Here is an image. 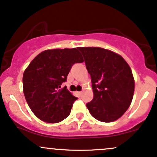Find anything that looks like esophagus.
Listing matches in <instances>:
<instances>
[{
	"label": "esophagus",
	"instance_id": "1",
	"mask_svg": "<svg viewBox=\"0 0 157 157\" xmlns=\"http://www.w3.org/2000/svg\"><path fill=\"white\" fill-rule=\"evenodd\" d=\"M77 93H78V95H82V91H78V92H77Z\"/></svg>",
	"mask_w": 157,
	"mask_h": 157
}]
</instances>
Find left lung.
<instances>
[{
	"label": "left lung",
	"instance_id": "left-lung-1",
	"mask_svg": "<svg viewBox=\"0 0 157 157\" xmlns=\"http://www.w3.org/2000/svg\"><path fill=\"white\" fill-rule=\"evenodd\" d=\"M90 75L94 98L87 103L90 114L101 122L116 121L132 102L135 80L121 55L99 47H79Z\"/></svg>",
	"mask_w": 157,
	"mask_h": 157
}]
</instances>
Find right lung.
Segmentation results:
<instances>
[{"mask_svg": "<svg viewBox=\"0 0 157 157\" xmlns=\"http://www.w3.org/2000/svg\"><path fill=\"white\" fill-rule=\"evenodd\" d=\"M78 48H55L42 52L30 63L23 74V92L33 114L41 121L55 124L67 118L77 99L67 87L72 66L84 59Z\"/></svg>", "mask_w": 157, "mask_h": 157, "instance_id": "right-lung-1", "label": "right lung"}]
</instances>
